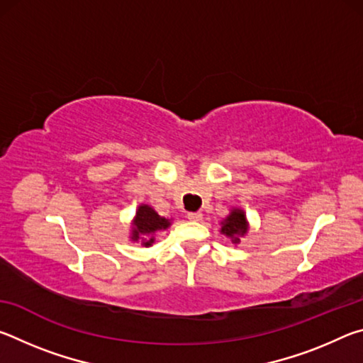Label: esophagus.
<instances>
[{
	"label": "esophagus",
	"mask_w": 363,
	"mask_h": 363,
	"mask_svg": "<svg viewBox=\"0 0 363 363\" xmlns=\"http://www.w3.org/2000/svg\"><path fill=\"white\" fill-rule=\"evenodd\" d=\"M187 218H189L190 220H201V219H203V214H201L200 211H196V213H187Z\"/></svg>",
	"instance_id": "34e87169"
}]
</instances>
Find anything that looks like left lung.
I'll return each mask as SVG.
<instances>
[{
  "label": "left lung",
  "mask_w": 363,
  "mask_h": 363,
  "mask_svg": "<svg viewBox=\"0 0 363 363\" xmlns=\"http://www.w3.org/2000/svg\"><path fill=\"white\" fill-rule=\"evenodd\" d=\"M248 232V223L245 211L240 208H233L229 216H227L223 223H220V233L229 237L232 243L240 242V237Z\"/></svg>",
  "instance_id": "left-lung-1"
}]
</instances>
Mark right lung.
Here are the masks:
<instances>
[{
  "label": "right lung",
  "mask_w": 363,
  "mask_h": 363,
  "mask_svg": "<svg viewBox=\"0 0 363 363\" xmlns=\"http://www.w3.org/2000/svg\"><path fill=\"white\" fill-rule=\"evenodd\" d=\"M169 225H171V220L160 216L152 206L140 205L136 211V218L133 220L131 240L133 242L143 240L144 247H152V243L155 242L153 233L157 230L168 229Z\"/></svg>",
  "instance_id": "1"
}]
</instances>
